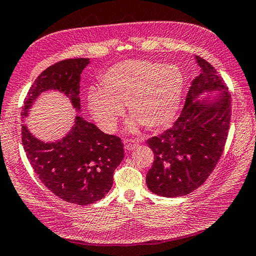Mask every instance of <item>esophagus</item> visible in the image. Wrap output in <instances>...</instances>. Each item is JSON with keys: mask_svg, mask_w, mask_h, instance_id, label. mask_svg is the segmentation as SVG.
<instances>
[{"mask_svg": "<svg viewBox=\"0 0 256 256\" xmlns=\"http://www.w3.org/2000/svg\"><path fill=\"white\" fill-rule=\"evenodd\" d=\"M124 148H126L127 150H134V149L138 146L137 142L134 140V139H124Z\"/></svg>", "mask_w": 256, "mask_h": 256, "instance_id": "1", "label": "esophagus"}]
</instances>
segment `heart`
Segmentation results:
<instances>
[{
	"label": "heart",
	"mask_w": 256,
	"mask_h": 256,
	"mask_svg": "<svg viewBox=\"0 0 256 256\" xmlns=\"http://www.w3.org/2000/svg\"><path fill=\"white\" fill-rule=\"evenodd\" d=\"M100 88L91 86V114L106 130H112L127 102L129 114L148 130H158L172 122L180 104L184 76L174 64L152 60L118 62L100 76Z\"/></svg>",
	"instance_id": "heart-1"
}]
</instances>
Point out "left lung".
<instances>
[{
    "instance_id": "1",
    "label": "left lung",
    "mask_w": 256,
    "mask_h": 256,
    "mask_svg": "<svg viewBox=\"0 0 256 256\" xmlns=\"http://www.w3.org/2000/svg\"><path fill=\"white\" fill-rule=\"evenodd\" d=\"M200 72L192 81L180 117L158 136L146 142L155 159L146 182L152 192L164 197L187 195L203 185L215 170L228 139L232 98L224 80L210 62L196 56ZM222 88L216 104H192L196 95Z\"/></svg>"
}]
</instances>
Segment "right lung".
Masks as SVG:
<instances>
[{"label":"right lung","instance_id":"add662e5","mask_svg":"<svg viewBox=\"0 0 256 256\" xmlns=\"http://www.w3.org/2000/svg\"><path fill=\"white\" fill-rule=\"evenodd\" d=\"M89 64L86 58L66 59L50 66L38 76L23 101L22 118L43 91L56 89L70 96L80 108V74ZM22 144L33 170L44 186L61 200L89 205L112 190L114 170L124 156L122 139L101 132L94 124L76 116L71 132L62 140H38L22 124Z\"/></svg>","mask_w":256,"mask_h":256}]
</instances>
